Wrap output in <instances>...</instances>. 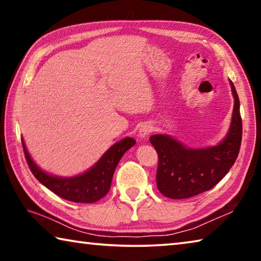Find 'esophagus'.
Here are the masks:
<instances>
[{"label": "esophagus", "mask_w": 261, "mask_h": 261, "mask_svg": "<svg viewBox=\"0 0 261 261\" xmlns=\"http://www.w3.org/2000/svg\"><path fill=\"white\" fill-rule=\"evenodd\" d=\"M152 131L153 126L149 124V123H144V124H141V126L139 127V137L141 139H145Z\"/></svg>", "instance_id": "1"}]
</instances>
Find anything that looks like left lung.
<instances>
[{
  "mask_svg": "<svg viewBox=\"0 0 261 261\" xmlns=\"http://www.w3.org/2000/svg\"><path fill=\"white\" fill-rule=\"evenodd\" d=\"M233 109L231 123L224 138L215 146L191 148L169 135H153L156 149L159 191L170 199H187L208 191L230 170L238 156L242 141L240 99L231 81Z\"/></svg>",
  "mask_w": 261,
  "mask_h": 261,
  "instance_id": "left-lung-1",
  "label": "left lung"
}]
</instances>
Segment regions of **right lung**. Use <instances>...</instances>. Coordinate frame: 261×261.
Here are the masks:
<instances>
[{
  "label": "right lung",
  "instance_id": "right-lung-1",
  "mask_svg": "<svg viewBox=\"0 0 261 261\" xmlns=\"http://www.w3.org/2000/svg\"><path fill=\"white\" fill-rule=\"evenodd\" d=\"M21 144H23L25 158L30 169L39 182L65 200L92 204L100 200L108 193L112 185L114 171L118 162L127 149L135 146L136 140L130 137H125L117 141L107 149V152H105L94 166L84 171L83 174L71 176V177H62V176H55L43 171L32 160L25 146L24 139H21Z\"/></svg>",
  "mask_w": 261,
  "mask_h": 261
}]
</instances>
